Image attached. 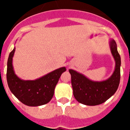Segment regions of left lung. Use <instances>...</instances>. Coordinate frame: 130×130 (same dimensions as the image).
Listing matches in <instances>:
<instances>
[{
  "label": "left lung",
  "mask_w": 130,
  "mask_h": 130,
  "mask_svg": "<svg viewBox=\"0 0 130 130\" xmlns=\"http://www.w3.org/2000/svg\"><path fill=\"white\" fill-rule=\"evenodd\" d=\"M109 46L115 60V68L112 75L105 81H92L82 73L69 70L73 96L79 103L90 106L100 105L110 98L118 89L120 83L121 60L114 40H110Z\"/></svg>",
  "instance_id": "1"
}]
</instances>
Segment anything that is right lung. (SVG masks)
I'll return each instance as SVG.
<instances>
[{
  "mask_svg": "<svg viewBox=\"0 0 130 130\" xmlns=\"http://www.w3.org/2000/svg\"><path fill=\"white\" fill-rule=\"evenodd\" d=\"M15 48L9 55L7 63V82L10 91L21 102L28 106L44 105L51 101L55 88L65 67L57 69L35 80H23L18 77L13 70L12 60Z\"/></svg>",
  "mask_w": 130,
  "mask_h": 130,
  "instance_id": "right-lung-1",
  "label": "right lung"
}]
</instances>
